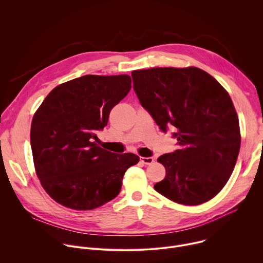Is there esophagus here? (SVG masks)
<instances>
[{
	"mask_svg": "<svg viewBox=\"0 0 263 263\" xmlns=\"http://www.w3.org/2000/svg\"><path fill=\"white\" fill-rule=\"evenodd\" d=\"M140 160L144 164H152L154 162V158L153 157H141Z\"/></svg>",
	"mask_w": 263,
	"mask_h": 263,
	"instance_id": "esophagus-1",
	"label": "esophagus"
}]
</instances>
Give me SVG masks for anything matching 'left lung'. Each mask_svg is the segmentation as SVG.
I'll use <instances>...</instances> for the list:
<instances>
[{"mask_svg": "<svg viewBox=\"0 0 263 263\" xmlns=\"http://www.w3.org/2000/svg\"><path fill=\"white\" fill-rule=\"evenodd\" d=\"M132 79L140 104L160 129H177L179 149L157 159L165 178L155 191L191 206L214 198L228 182L240 148L238 117L228 91L195 66L137 69Z\"/></svg>", "mask_w": 263, "mask_h": 263, "instance_id": "1", "label": "left lung"}]
</instances>
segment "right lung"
<instances>
[{"label": "right lung", "mask_w": 263, "mask_h": 263, "mask_svg": "<svg viewBox=\"0 0 263 263\" xmlns=\"http://www.w3.org/2000/svg\"><path fill=\"white\" fill-rule=\"evenodd\" d=\"M130 89L128 74H86L56 86L36 110L30 132L35 172L60 205L91 210L120 194L126 171L139 157L106 151L97 132Z\"/></svg>", "instance_id": "1"}]
</instances>
